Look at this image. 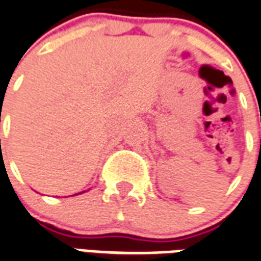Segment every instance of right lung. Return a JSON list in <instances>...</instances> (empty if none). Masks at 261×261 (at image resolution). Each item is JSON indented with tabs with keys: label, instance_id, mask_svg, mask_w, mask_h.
I'll return each instance as SVG.
<instances>
[{
	"label": "right lung",
	"instance_id": "add662e5",
	"mask_svg": "<svg viewBox=\"0 0 261 261\" xmlns=\"http://www.w3.org/2000/svg\"><path fill=\"white\" fill-rule=\"evenodd\" d=\"M82 193H83V192H82ZM76 195H79V193H76Z\"/></svg>",
	"mask_w": 261,
	"mask_h": 261
}]
</instances>
